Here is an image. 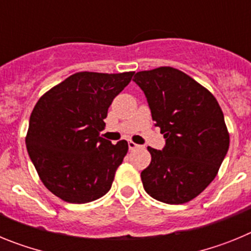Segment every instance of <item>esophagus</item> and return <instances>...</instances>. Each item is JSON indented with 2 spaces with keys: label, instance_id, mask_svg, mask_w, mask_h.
<instances>
[{
  "label": "esophagus",
  "instance_id": "1",
  "mask_svg": "<svg viewBox=\"0 0 251 251\" xmlns=\"http://www.w3.org/2000/svg\"><path fill=\"white\" fill-rule=\"evenodd\" d=\"M128 147H129V150H130V151H133V150H136V148H138L139 146H138V145H136V143H134V142L128 141Z\"/></svg>",
  "mask_w": 251,
  "mask_h": 251
}]
</instances>
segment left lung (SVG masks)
I'll return each instance as SVG.
<instances>
[{"instance_id":"8db88e82","label":"left lung","mask_w":251,"mask_h":251,"mask_svg":"<svg viewBox=\"0 0 251 251\" xmlns=\"http://www.w3.org/2000/svg\"><path fill=\"white\" fill-rule=\"evenodd\" d=\"M133 81L166 138L162 151L148 147L152 161L142 171L143 187L161 202H188L212 182L229 150L223 110L211 93L175 68L139 72Z\"/></svg>"}]
</instances>
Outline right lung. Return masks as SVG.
<instances>
[{
	"mask_svg": "<svg viewBox=\"0 0 251 251\" xmlns=\"http://www.w3.org/2000/svg\"><path fill=\"white\" fill-rule=\"evenodd\" d=\"M134 72H81L39 99L31 113L26 148L49 191L70 203H86L109 191L128 152L99 136L113 99Z\"/></svg>",
	"mask_w": 251,
	"mask_h": 251,
	"instance_id": "obj_1",
	"label": "right lung"
}]
</instances>
